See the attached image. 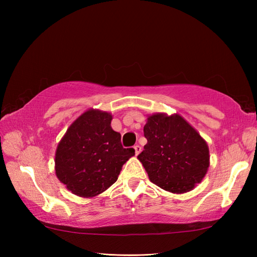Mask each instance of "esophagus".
<instances>
[{
    "mask_svg": "<svg viewBox=\"0 0 257 257\" xmlns=\"http://www.w3.org/2000/svg\"><path fill=\"white\" fill-rule=\"evenodd\" d=\"M134 149H135V154H136V156H138L140 152H141V147L139 146V145H136L135 147H134Z\"/></svg>",
    "mask_w": 257,
    "mask_h": 257,
    "instance_id": "34e87169",
    "label": "esophagus"
}]
</instances>
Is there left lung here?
Instances as JSON below:
<instances>
[{
	"mask_svg": "<svg viewBox=\"0 0 257 257\" xmlns=\"http://www.w3.org/2000/svg\"><path fill=\"white\" fill-rule=\"evenodd\" d=\"M148 143L138 156L150 181L172 193L200 183L210 166L209 147L180 114H151L144 127Z\"/></svg>",
	"mask_w": 257,
	"mask_h": 257,
	"instance_id": "left-lung-1",
	"label": "left lung"
}]
</instances>
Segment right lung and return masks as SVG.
I'll list each match as a JSON object with an SVG mask.
<instances>
[{"label": "right lung", "mask_w": 257, "mask_h": 257, "mask_svg": "<svg viewBox=\"0 0 257 257\" xmlns=\"http://www.w3.org/2000/svg\"><path fill=\"white\" fill-rule=\"evenodd\" d=\"M112 116L89 109L69 125L55 154L59 181L81 198H92L117 181L121 168L135 156L124 149L121 136L111 128Z\"/></svg>", "instance_id": "obj_1"}]
</instances>
